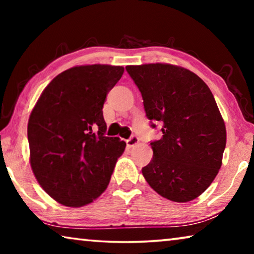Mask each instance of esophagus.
I'll return each instance as SVG.
<instances>
[{"instance_id": "esophagus-1", "label": "esophagus", "mask_w": 254, "mask_h": 254, "mask_svg": "<svg viewBox=\"0 0 254 254\" xmlns=\"http://www.w3.org/2000/svg\"><path fill=\"white\" fill-rule=\"evenodd\" d=\"M139 141H140V139L136 135H132L130 139L127 140V145L128 148H132V147H134L135 144L139 143Z\"/></svg>"}]
</instances>
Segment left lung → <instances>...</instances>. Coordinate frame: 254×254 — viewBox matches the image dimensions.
Here are the masks:
<instances>
[{
    "label": "left lung",
    "mask_w": 254,
    "mask_h": 254,
    "mask_svg": "<svg viewBox=\"0 0 254 254\" xmlns=\"http://www.w3.org/2000/svg\"><path fill=\"white\" fill-rule=\"evenodd\" d=\"M142 95L150 126L161 137L150 142L153 158L145 180L165 198L186 203L209 187L222 166L226 128L212 92L190 70L168 64L126 67Z\"/></svg>",
    "instance_id": "obj_1"
}]
</instances>
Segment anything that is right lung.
Returning <instances> with one entry per match:
<instances>
[{
  "label": "right lung",
  "instance_id": "obj_1",
  "mask_svg": "<svg viewBox=\"0 0 254 254\" xmlns=\"http://www.w3.org/2000/svg\"><path fill=\"white\" fill-rule=\"evenodd\" d=\"M124 68L89 65L50 81L28 123L30 163L44 190L58 203L80 207L110 183L127 143L106 136L103 105Z\"/></svg>",
  "mask_w": 254,
  "mask_h": 254
}]
</instances>
